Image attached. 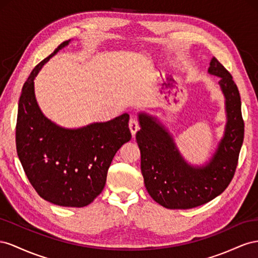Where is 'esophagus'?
I'll return each instance as SVG.
<instances>
[{
    "instance_id": "obj_1",
    "label": "esophagus",
    "mask_w": 258,
    "mask_h": 258,
    "mask_svg": "<svg viewBox=\"0 0 258 258\" xmlns=\"http://www.w3.org/2000/svg\"><path fill=\"white\" fill-rule=\"evenodd\" d=\"M128 127H130V131H131L132 135L135 136V134L137 133V131L139 130L138 122H137L135 119H131V120H130V123H128Z\"/></svg>"
}]
</instances>
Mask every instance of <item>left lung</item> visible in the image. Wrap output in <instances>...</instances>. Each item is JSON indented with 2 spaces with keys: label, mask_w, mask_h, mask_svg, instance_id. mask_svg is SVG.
<instances>
[{
  "label": "left lung",
  "mask_w": 258,
  "mask_h": 258,
  "mask_svg": "<svg viewBox=\"0 0 258 258\" xmlns=\"http://www.w3.org/2000/svg\"><path fill=\"white\" fill-rule=\"evenodd\" d=\"M208 72L219 78L226 124L215 151L202 164L185 159L174 135L157 115L145 111L138 113L141 130L136 134V142L141 150L145 186L153 200L166 209L186 210L210 202L224 192L238 164L244 136L238 87L215 57L212 58Z\"/></svg>",
  "instance_id": "left-lung-1"
}]
</instances>
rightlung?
Masks as SVG:
<instances>
[{
	"mask_svg": "<svg viewBox=\"0 0 258 258\" xmlns=\"http://www.w3.org/2000/svg\"><path fill=\"white\" fill-rule=\"evenodd\" d=\"M71 41L61 43L26 81L18 104L16 147L27 177L41 198L60 207L83 208L104 189L113 157L132 135L128 113L68 128L42 112L35 97L34 79Z\"/></svg>",
	"mask_w": 258,
	"mask_h": 258,
	"instance_id": "add662e5",
	"label": "right lung"
}]
</instances>
